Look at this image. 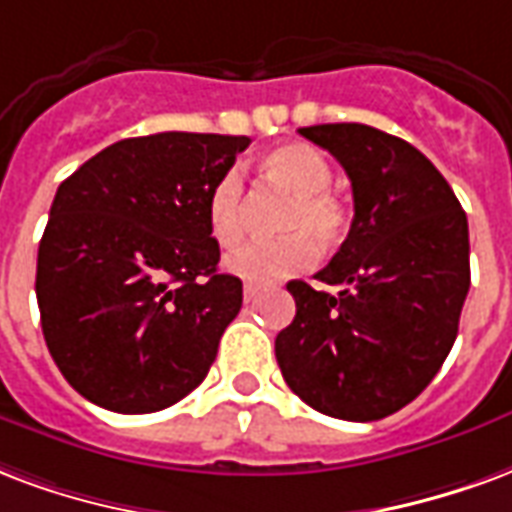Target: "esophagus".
I'll return each instance as SVG.
<instances>
[{
	"label": "esophagus",
	"mask_w": 512,
	"mask_h": 512,
	"mask_svg": "<svg viewBox=\"0 0 512 512\" xmlns=\"http://www.w3.org/2000/svg\"><path fill=\"white\" fill-rule=\"evenodd\" d=\"M256 294H259V286H253V283H245V286H242V297H245V302H251Z\"/></svg>",
	"instance_id": "obj_1"
}]
</instances>
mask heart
<instances>
[{
    "instance_id": "1",
    "label": "heart",
    "mask_w": 512,
    "mask_h": 512,
    "mask_svg": "<svg viewBox=\"0 0 512 512\" xmlns=\"http://www.w3.org/2000/svg\"><path fill=\"white\" fill-rule=\"evenodd\" d=\"M264 174L286 188L292 204L286 207L281 229L289 231L275 240L242 242L226 256V270L242 281L270 283L302 272L316 261V242L335 245L346 234L349 215L343 201L330 193L333 166L311 144H281L270 149L264 160ZM207 226L218 245L229 248L245 231V182L237 169L223 171L207 193Z\"/></svg>"
}]
</instances>
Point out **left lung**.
Here are the masks:
<instances>
[{"instance_id": "obj_1", "label": "left lung", "mask_w": 512, "mask_h": 512, "mask_svg": "<svg viewBox=\"0 0 512 512\" xmlns=\"http://www.w3.org/2000/svg\"><path fill=\"white\" fill-rule=\"evenodd\" d=\"M352 179L354 218L316 272L289 281L294 322L275 338L286 384L316 412L371 423L431 384L469 292V226L447 179L409 141L371 125L300 128Z\"/></svg>"}]
</instances>
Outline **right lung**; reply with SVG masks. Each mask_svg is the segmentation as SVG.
Returning <instances> with one entry per match:
<instances>
[{
	"label": "right lung",
	"mask_w": 512,
	"mask_h": 512,
	"mask_svg": "<svg viewBox=\"0 0 512 512\" xmlns=\"http://www.w3.org/2000/svg\"><path fill=\"white\" fill-rule=\"evenodd\" d=\"M248 136L122 138L59 185L37 251L35 292L54 363L73 390L122 414L196 390L242 308L218 272L207 193Z\"/></svg>",
	"instance_id": "right-lung-1"
}]
</instances>
